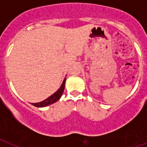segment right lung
Returning a JSON list of instances; mask_svg holds the SVG:
<instances>
[{
	"mask_svg": "<svg viewBox=\"0 0 147 147\" xmlns=\"http://www.w3.org/2000/svg\"><path fill=\"white\" fill-rule=\"evenodd\" d=\"M65 83V78L64 79L62 85H61V87H60V88L58 90L57 92H55L54 94H52V95H51L50 97H49L48 98H47L46 100H42V101H41V102L32 103V105H33V106H36V107H46V106H47V105H52V104H53V103H55V101H57L58 100H59V98H61L62 93H63V92H64Z\"/></svg>",
	"mask_w": 147,
	"mask_h": 147,
	"instance_id": "right-lung-1",
	"label": "right lung"
}]
</instances>
